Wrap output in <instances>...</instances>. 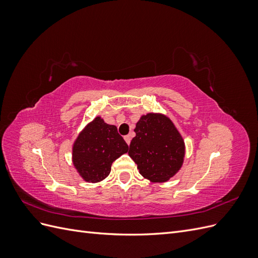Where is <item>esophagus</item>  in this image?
I'll use <instances>...</instances> for the list:
<instances>
[{"mask_svg":"<svg viewBox=\"0 0 258 258\" xmlns=\"http://www.w3.org/2000/svg\"><path fill=\"white\" fill-rule=\"evenodd\" d=\"M131 138H132V137H131V135H128V136H124V138H123V139H124V141H126V142H127V144H128V145L130 144V141H131Z\"/></svg>","mask_w":258,"mask_h":258,"instance_id":"obj_1","label":"esophagus"}]
</instances>
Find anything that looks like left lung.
<instances>
[{
    "instance_id": "8db88e82",
    "label": "left lung",
    "mask_w": 258,
    "mask_h": 258,
    "mask_svg": "<svg viewBox=\"0 0 258 258\" xmlns=\"http://www.w3.org/2000/svg\"><path fill=\"white\" fill-rule=\"evenodd\" d=\"M135 132L128 154L141 175L153 183L175 175L183 165L185 144L173 122L165 115L150 113L140 118Z\"/></svg>"
}]
</instances>
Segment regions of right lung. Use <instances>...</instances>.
<instances>
[{"label":"right lung","mask_w":258,"mask_h":258,"mask_svg":"<svg viewBox=\"0 0 258 258\" xmlns=\"http://www.w3.org/2000/svg\"><path fill=\"white\" fill-rule=\"evenodd\" d=\"M128 148L116 126L96 117L74 142V167L86 182H100L110 174L113 161L127 153Z\"/></svg>","instance_id":"right-lung-1"}]
</instances>
